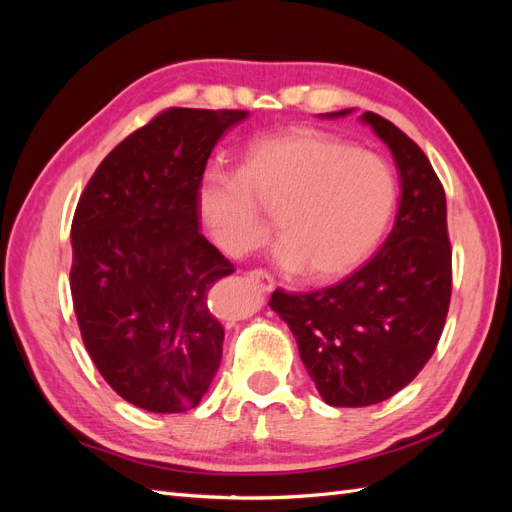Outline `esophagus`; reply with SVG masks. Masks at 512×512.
<instances>
[{"mask_svg":"<svg viewBox=\"0 0 512 512\" xmlns=\"http://www.w3.org/2000/svg\"><path fill=\"white\" fill-rule=\"evenodd\" d=\"M245 275H247V280H250L254 286H258L260 290H265V292L273 290V286H275L273 277L265 269H250Z\"/></svg>","mask_w":512,"mask_h":512,"instance_id":"esophagus-1","label":"esophagus"}]
</instances>
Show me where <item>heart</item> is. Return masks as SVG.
<instances>
[{"label": "heart", "instance_id": "1", "mask_svg": "<svg viewBox=\"0 0 512 512\" xmlns=\"http://www.w3.org/2000/svg\"><path fill=\"white\" fill-rule=\"evenodd\" d=\"M203 220L224 252L245 256L273 230L286 271L335 280L365 262L397 205L391 164L333 134L297 128L245 147L239 170L209 166L198 183Z\"/></svg>", "mask_w": 512, "mask_h": 512}]
</instances>
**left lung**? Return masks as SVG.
<instances>
[{"label":"left lung","instance_id":"obj_1","mask_svg":"<svg viewBox=\"0 0 512 512\" xmlns=\"http://www.w3.org/2000/svg\"><path fill=\"white\" fill-rule=\"evenodd\" d=\"M361 119L389 145L399 170L391 235L339 284L271 297L318 393L339 408L380 404L418 376L440 342L453 288L446 196L436 170L395 123L371 111Z\"/></svg>","mask_w":512,"mask_h":512}]
</instances>
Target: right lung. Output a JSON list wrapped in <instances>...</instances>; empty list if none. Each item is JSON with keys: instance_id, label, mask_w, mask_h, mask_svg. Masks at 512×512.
Here are the masks:
<instances>
[{"instance_id": "obj_1", "label": "right lung", "mask_w": 512, "mask_h": 512, "mask_svg": "<svg viewBox=\"0 0 512 512\" xmlns=\"http://www.w3.org/2000/svg\"><path fill=\"white\" fill-rule=\"evenodd\" d=\"M247 111L166 108L108 153L72 220L70 290L111 389L149 412L196 408L222 361L209 290L235 273L198 232V183Z\"/></svg>"}]
</instances>
